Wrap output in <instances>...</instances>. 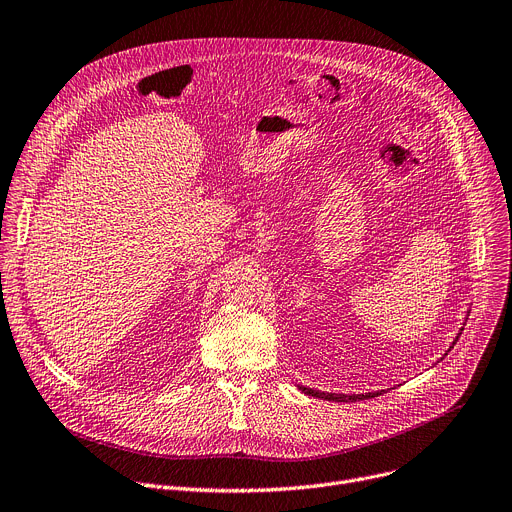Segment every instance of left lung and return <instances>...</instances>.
Instances as JSON below:
<instances>
[{
    "label": "left lung",
    "instance_id": "1",
    "mask_svg": "<svg viewBox=\"0 0 512 512\" xmlns=\"http://www.w3.org/2000/svg\"><path fill=\"white\" fill-rule=\"evenodd\" d=\"M469 313V311H467ZM459 336H461V332L456 334V338L452 340V344H450V348L448 351H452V346L456 344V340H459ZM446 351V353H448ZM299 390L301 392H305V394H309V396H315V398H324V400H334V402H355V400H361V398H373V396H378V394H382L384 390H378V392H365V394H336V392H321V390H313V388H307V386H301L299 384Z\"/></svg>",
    "mask_w": 512,
    "mask_h": 512
}]
</instances>
